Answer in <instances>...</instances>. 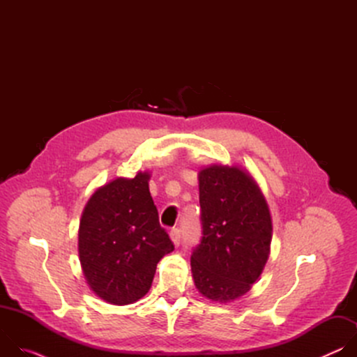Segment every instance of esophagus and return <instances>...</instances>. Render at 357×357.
Here are the masks:
<instances>
[{"label": "esophagus", "mask_w": 357, "mask_h": 357, "mask_svg": "<svg viewBox=\"0 0 357 357\" xmlns=\"http://www.w3.org/2000/svg\"><path fill=\"white\" fill-rule=\"evenodd\" d=\"M171 238L174 241L175 245H179L181 244V229H172L171 230Z\"/></svg>", "instance_id": "obj_1"}]
</instances>
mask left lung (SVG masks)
Masks as SVG:
<instances>
[{"instance_id":"8db88e82","label":"left lung","mask_w":357,"mask_h":357,"mask_svg":"<svg viewBox=\"0 0 357 357\" xmlns=\"http://www.w3.org/2000/svg\"><path fill=\"white\" fill-rule=\"evenodd\" d=\"M202 237L190 256L196 288L230 302L260 277L270 252L271 216L252 178L238 168L212 165L199 172Z\"/></svg>"}]
</instances>
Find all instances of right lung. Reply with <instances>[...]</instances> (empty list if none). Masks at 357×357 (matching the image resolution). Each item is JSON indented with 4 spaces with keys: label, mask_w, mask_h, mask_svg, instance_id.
<instances>
[{
    "label": "right lung",
    "mask_w": 357,
    "mask_h": 357,
    "mask_svg": "<svg viewBox=\"0 0 357 357\" xmlns=\"http://www.w3.org/2000/svg\"><path fill=\"white\" fill-rule=\"evenodd\" d=\"M149 175L117 178L87 202L79 229V256L90 288L114 305L142 298L157 264L174 250L160 225L148 188Z\"/></svg>",
    "instance_id": "1"
}]
</instances>
